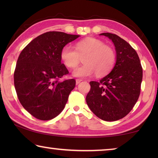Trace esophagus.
Segmentation results:
<instances>
[{"instance_id":"1","label":"esophagus","mask_w":158,"mask_h":158,"mask_svg":"<svg viewBox=\"0 0 158 158\" xmlns=\"http://www.w3.org/2000/svg\"><path fill=\"white\" fill-rule=\"evenodd\" d=\"M81 81H82L81 79H76V84L78 85V84H79V83L81 82Z\"/></svg>"}]
</instances>
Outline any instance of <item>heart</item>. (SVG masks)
Instances as JSON below:
<instances>
[{
  "instance_id": "b5f03b06",
  "label": "heart",
  "mask_w": 158,
  "mask_h": 158,
  "mask_svg": "<svg viewBox=\"0 0 158 158\" xmlns=\"http://www.w3.org/2000/svg\"><path fill=\"white\" fill-rule=\"evenodd\" d=\"M82 65L74 68L73 75L87 77L96 74L103 76L114 66L116 53L111 47L105 45L100 40L89 37L77 42L75 49L69 45L64 47L60 52V58L68 68H74L83 57Z\"/></svg>"
}]
</instances>
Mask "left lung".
Segmentation results:
<instances>
[{"mask_svg":"<svg viewBox=\"0 0 158 158\" xmlns=\"http://www.w3.org/2000/svg\"><path fill=\"white\" fill-rule=\"evenodd\" d=\"M113 42L116 63L110 73L100 81H90L86 103L100 119L115 121L132 110L140 94L143 71L139 58L131 45L115 34L103 33Z\"/></svg>","mask_w":158,"mask_h":158,"instance_id":"left-lung-1","label":"left lung"}]
</instances>
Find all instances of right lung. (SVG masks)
I'll list each match as a JSON object with an SVG mask.
<instances>
[{
    "instance_id": "right-lung-1",
    "label": "right lung",
    "mask_w": 158,
    "mask_h": 158,
    "mask_svg": "<svg viewBox=\"0 0 158 158\" xmlns=\"http://www.w3.org/2000/svg\"><path fill=\"white\" fill-rule=\"evenodd\" d=\"M80 35L49 31L33 39L21 52L14 73L16 92L21 105L42 121L63 110L75 80L59 81L69 72L61 63L60 52Z\"/></svg>"
}]
</instances>
